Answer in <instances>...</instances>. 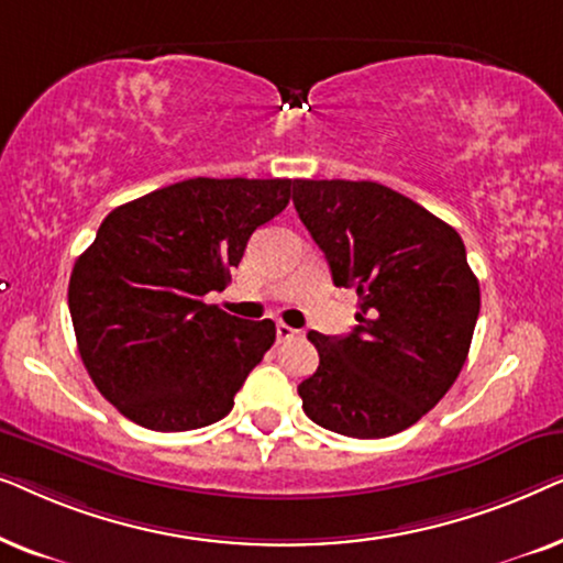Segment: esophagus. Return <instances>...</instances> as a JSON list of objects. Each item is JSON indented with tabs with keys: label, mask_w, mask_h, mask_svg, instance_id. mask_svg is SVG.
Returning a JSON list of instances; mask_svg holds the SVG:
<instances>
[{
	"label": "esophagus",
	"mask_w": 563,
	"mask_h": 563,
	"mask_svg": "<svg viewBox=\"0 0 563 563\" xmlns=\"http://www.w3.org/2000/svg\"><path fill=\"white\" fill-rule=\"evenodd\" d=\"M295 335H299V330L284 325V322H276V341H279V343L289 341V338H295Z\"/></svg>",
	"instance_id": "34e87169"
}]
</instances>
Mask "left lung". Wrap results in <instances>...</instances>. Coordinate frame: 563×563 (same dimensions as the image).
I'll use <instances>...</instances> for the list:
<instances>
[{
    "label": "left lung",
    "instance_id": "1",
    "mask_svg": "<svg viewBox=\"0 0 563 563\" xmlns=\"http://www.w3.org/2000/svg\"><path fill=\"white\" fill-rule=\"evenodd\" d=\"M295 207L335 287L356 289L353 333L310 330L320 366L302 410L349 438H387L441 402L468 356L479 282L461 235L376 181L295 179Z\"/></svg>",
    "mask_w": 563,
    "mask_h": 563
}]
</instances>
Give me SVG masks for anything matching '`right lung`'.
Masks as SVG:
<instances>
[{
	"label": "right lung",
	"mask_w": 563,
	"mask_h": 563,
	"mask_svg": "<svg viewBox=\"0 0 563 563\" xmlns=\"http://www.w3.org/2000/svg\"><path fill=\"white\" fill-rule=\"evenodd\" d=\"M291 197V179H187L114 207L68 282L84 366L128 420L179 433L233 410L251 368L276 341L205 305L225 289L253 230Z\"/></svg>",
	"instance_id": "right-lung-1"
}]
</instances>
